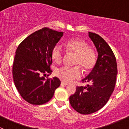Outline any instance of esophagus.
Wrapping results in <instances>:
<instances>
[{
	"label": "esophagus",
	"instance_id": "1",
	"mask_svg": "<svg viewBox=\"0 0 129 129\" xmlns=\"http://www.w3.org/2000/svg\"><path fill=\"white\" fill-rule=\"evenodd\" d=\"M68 85V84L67 83H66V82H61V85Z\"/></svg>",
	"mask_w": 129,
	"mask_h": 129
}]
</instances>
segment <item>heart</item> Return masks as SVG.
I'll return each instance as SVG.
<instances>
[{
	"instance_id": "b5f03b06",
	"label": "heart",
	"mask_w": 129,
	"mask_h": 129,
	"mask_svg": "<svg viewBox=\"0 0 129 129\" xmlns=\"http://www.w3.org/2000/svg\"><path fill=\"white\" fill-rule=\"evenodd\" d=\"M66 50L69 54H74L72 67H64L58 69L55 75L62 81L71 82L81 77L80 68L85 72L92 69L95 64L97 55L93 49L89 47L87 42L82 39L70 40L66 44ZM51 56L55 63H60L63 61L64 52L60 44H57L52 47Z\"/></svg>"
}]
</instances>
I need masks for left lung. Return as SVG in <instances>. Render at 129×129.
<instances>
[{
	"instance_id": "obj_1",
	"label": "left lung",
	"mask_w": 129,
	"mask_h": 129,
	"mask_svg": "<svg viewBox=\"0 0 129 129\" xmlns=\"http://www.w3.org/2000/svg\"><path fill=\"white\" fill-rule=\"evenodd\" d=\"M89 36L98 52L93 69L82 80L90 84L77 86L75 93L69 97L73 109L82 114H92L106 104L115 89L117 75L116 58L110 46L97 34L89 32Z\"/></svg>"
}]
</instances>
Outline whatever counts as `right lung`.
Returning a JSON list of instances; mask_svg holds the SVG:
<instances>
[{
  "mask_svg": "<svg viewBox=\"0 0 129 129\" xmlns=\"http://www.w3.org/2000/svg\"><path fill=\"white\" fill-rule=\"evenodd\" d=\"M63 34L44 27L26 37L17 49L13 79L21 97L30 104L49 102L60 85V80L56 77L45 79L44 76L45 73L52 72L51 50Z\"/></svg>",
  "mask_w": 129,
  "mask_h": 129,
  "instance_id": "right-lung-1",
  "label": "right lung"
}]
</instances>
